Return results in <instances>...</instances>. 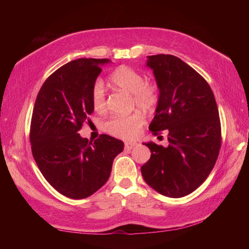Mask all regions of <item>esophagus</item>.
I'll use <instances>...</instances> for the list:
<instances>
[{
	"mask_svg": "<svg viewBox=\"0 0 249 249\" xmlns=\"http://www.w3.org/2000/svg\"><path fill=\"white\" fill-rule=\"evenodd\" d=\"M136 145H137L136 142H125V150L129 151L131 149H134Z\"/></svg>",
	"mask_w": 249,
	"mask_h": 249,
	"instance_id": "34e87169",
	"label": "esophagus"
}]
</instances>
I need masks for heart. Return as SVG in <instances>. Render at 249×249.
Segmentation results:
<instances>
[{
  "instance_id": "heart-1",
  "label": "heart",
  "mask_w": 249,
  "mask_h": 249,
  "mask_svg": "<svg viewBox=\"0 0 249 249\" xmlns=\"http://www.w3.org/2000/svg\"><path fill=\"white\" fill-rule=\"evenodd\" d=\"M109 81L116 89L133 95L137 107L146 112L154 111L160 102V92L155 84L145 83L144 77L128 66H120L111 73ZM92 106L98 113L106 110V98L100 82L95 84L92 91ZM143 125V118L139 113L127 116H114L106 122L107 133L121 139H134L138 136Z\"/></svg>"
}]
</instances>
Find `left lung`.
<instances>
[{
  "label": "left lung",
  "mask_w": 249,
  "mask_h": 249,
  "mask_svg": "<svg viewBox=\"0 0 249 249\" xmlns=\"http://www.w3.org/2000/svg\"><path fill=\"white\" fill-rule=\"evenodd\" d=\"M160 102L150 130H167L169 145L146 142L151 158L141 167L147 185L166 197L181 198L197 189L217 160L221 130L218 108L204 78L178 57L147 56Z\"/></svg>",
  "instance_id": "1"
}]
</instances>
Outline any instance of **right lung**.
I'll use <instances>...</instances> for the list:
<instances>
[{"instance_id": "1", "label": "right lung", "mask_w": 249, "mask_h": 249, "mask_svg": "<svg viewBox=\"0 0 249 249\" xmlns=\"http://www.w3.org/2000/svg\"><path fill=\"white\" fill-rule=\"evenodd\" d=\"M108 59H78L44 82L34 105L30 141L44 178L71 199L93 195L108 181L123 141L108 135L89 141L78 134L93 113L92 91Z\"/></svg>"}]
</instances>
